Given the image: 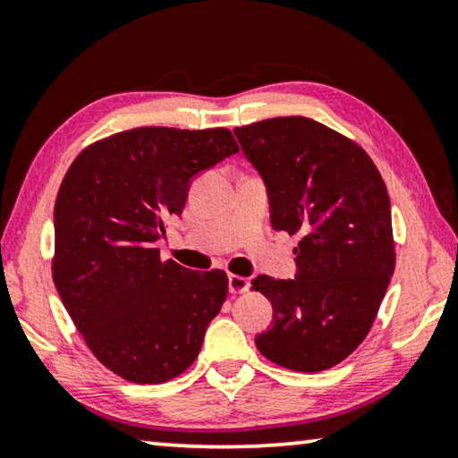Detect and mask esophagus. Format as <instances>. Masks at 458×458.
Masks as SVG:
<instances>
[{"instance_id":"34e87169","label":"esophagus","mask_w":458,"mask_h":458,"mask_svg":"<svg viewBox=\"0 0 458 458\" xmlns=\"http://www.w3.org/2000/svg\"><path fill=\"white\" fill-rule=\"evenodd\" d=\"M250 290V281L242 275H229V292L231 293H246Z\"/></svg>"}]
</instances>
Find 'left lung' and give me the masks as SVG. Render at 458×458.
Instances as JSON below:
<instances>
[{
    "label": "left lung",
    "mask_w": 458,
    "mask_h": 458,
    "mask_svg": "<svg viewBox=\"0 0 458 458\" xmlns=\"http://www.w3.org/2000/svg\"><path fill=\"white\" fill-rule=\"evenodd\" d=\"M233 133L265 181L273 229L300 235L296 279L252 281L273 304L256 348L292 371H325L365 340L396 267L386 183L359 143L312 118H267Z\"/></svg>",
    "instance_id": "left-lung-1"
}]
</instances>
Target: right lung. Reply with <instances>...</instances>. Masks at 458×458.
Masks as SVG:
<instances>
[{"label": "right lung", "mask_w": 458, "mask_h": 458, "mask_svg": "<svg viewBox=\"0 0 458 458\" xmlns=\"http://www.w3.org/2000/svg\"><path fill=\"white\" fill-rule=\"evenodd\" d=\"M237 152L229 129L140 127L87 146L54 208L52 275L96 359L133 384H165L198 359L227 298L221 268L160 260L191 179Z\"/></svg>", "instance_id": "obj_1"}]
</instances>
